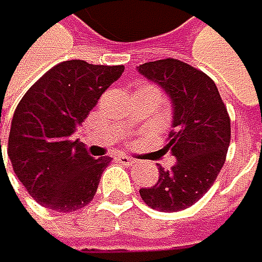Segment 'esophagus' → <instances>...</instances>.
Masks as SVG:
<instances>
[{
  "label": "esophagus",
  "instance_id": "obj_1",
  "mask_svg": "<svg viewBox=\"0 0 262 262\" xmlns=\"http://www.w3.org/2000/svg\"><path fill=\"white\" fill-rule=\"evenodd\" d=\"M118 160L121 162V163H124V165H134L135 163V160L132 159V157H127V156H118Z\"/></svg>",
  "mask_w": 262,
  "mask_h": 262
}]
</instances>
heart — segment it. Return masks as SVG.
I'll use <instances>...</instances> for the list:
<instances>
[{
  "label": "heart",
  "mask_w": 262,
  "mask_h": 262,
  "mask_svg": "<svg viewBox=\"0 0 262 262\" xmlns=\"http://www.w3.org/2000/svg\"><path fill=\"white\" fill-rule=\"evenodd\" d=\"M146 88H152V86H146Z\"/></svg>",
  "instance_id": "heart-1"
}]
</instances>
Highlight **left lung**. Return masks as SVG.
<instances>
[{"label":"left lung","mask_w":262,"mask_h":262,"mask_svg":"<svg viewBox=\"0 0 262 262\" xmlns=\"http://www.w3.org/2000/svg\"><path fill=\"white\" fill-rule=\"evenodd\" d=\"M138 72L159 83L173 102V130L165 149L178 159L171 169L159 166V181L141 188L143 201L160 212H179L200 201L226 160L231 119L214 80L184 61L144 62Z\"/></svg>","instance_id":"8db88e82"}]
</instances>
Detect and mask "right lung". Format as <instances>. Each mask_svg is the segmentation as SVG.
Listing matches in <instances>:
<instances>
[{"mask_svg":"<svg viewBox=\"0 0 262 262\" xmlns=\"http://www.w3.org/2000/svg\"><path fill=\"white\" fill-rule=\"evenodd\" d=\"M122 72L124 66L64 61L45 72L17 105L7 156L26 192L43 207L74 212L93 201L112 157L93 159L75 132Z\"/></svg>","mask_w":262,"mask_h":262,"instance_id":"add662e5","label":"right lung"}]
</instances>
